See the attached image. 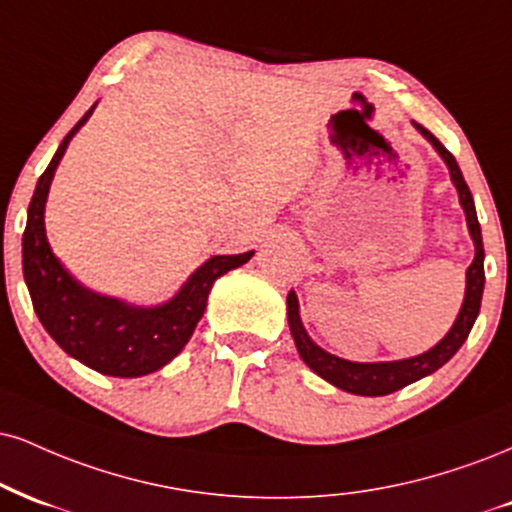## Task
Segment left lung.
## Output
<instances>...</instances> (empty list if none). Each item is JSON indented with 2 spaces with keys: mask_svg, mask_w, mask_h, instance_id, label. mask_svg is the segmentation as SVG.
Wrapping results in <instances>:
<instances>
[{
  "mask_svg": "<svg viewBox=\"0 0 512 512\" xmlns=\"http://www.w3.org/2000/svg\"><path fill=\"white\" fill-rule=\"evenodd\" d=\"M415 128L420 131L429 143L434 145V150L439 152L443 162H446L448 171H451V181L455 190H458L460 205L465 209L467 219V231H470L472 243H474V260L467 267V279H465V300L460 307L458 317L451 326L446 336L436 343L434 348H429L427 353L408 357V360H393V362H350L343 357H336L326 353L324 348H319L310 336H307L303 322H300V307H298V295L293 291L288 293L286 305H288V326H291V334L298 348L300 357L312 372L319 377L334 384L336 389L355 393V396H389V393L403 389V386L412 384V381L434 374L436 369L446 365L451 357L458 353L460 346L470 336L474 319L479 315V307H482V293H484V243H482V229H479L477 209H474V200L470 188H467L463 171H460L458 162L451 152L443 147L439 140L434 138L427 128L415 123Z\"/></svg>",
  "mask_w": 512,
  "mask_h": 512,
  "instance_id": "8db88e82",
  "label": "left lung"
}]
</instances>
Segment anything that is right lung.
<instances>
[{
    "mask_svg": "<svg viewBox=\"0 0 512 512\" xmlns=\"http://www.w3.org/2000/svg\"><path fill=\"white\" fill-rule=\"evenodd\" d=\"M92 109L61 140L59 150L35 186L23 231V279L35 315L64 353L109 377H145L169 365L181 353L200 317L205 315L207 295L214 281L248 262L255 250L209 257L190 274L174 298L155 307L128 305L119 298L90 291L73 279L47 243L45 202L66 147L90 119Z\"/></svg>",
    "mask_w": 512,
    "mask_h": 512,
    "instance_id": "add662e5",
    "label": "right lung"
}]
</instances>
